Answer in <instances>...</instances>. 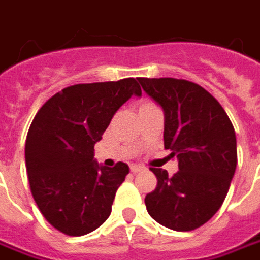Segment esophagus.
<instances>
[{"mask_svg": "<svg viewBox=\"0 0 260 260\" xmlns=\"http://www.w3.org/2000/svg\"><path fill=\"white\" fill-rule=\"evenodd\" d=\"M132 172L133 174H137V172H142V171H146V168L143 165H132Z\"/></svg>", "mask_w": 260, "mask_h": 260, "instance_id": "obj_1", "label": "esophagus"}]
</instances>
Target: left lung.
<instances>
[{
	"instance_id": "1",
	"label": "left lung",
	"mask_w": 260,
	"mask_h": 260,
	"mask_svg": "<svg viewBox=\"0 0 260 260\" xmlns=\"http://www.w3.org/2000/svg\"><path fill=\"white\" fill-rule=\"evenodd\" d=\"M165 114L164 142L179 171L150 168L157 178L146 195L147 213L159 224L191 232L218 211L237 165L235 127L224 108L198 84L175 78H139Z\"/></svg>"
}]
</instances>
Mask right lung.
<instances>
[{
    "label": "right lung",
    "mask_w": 260,
    "mask_h": 260,
    "mask_svg": "<svg viewBox=\"0 0 260 260\" xmlns=\"http://www.w3.org/2000/svg\"><path fill=\"white\" fill-rule=\"evenodd\" d=\"M132 95L135 78L63 88L37 111L25 139V168L36 204L68 236L94 232L111 213L128 165H98L94 146L113 115Z\"/></svg>",
    "instance_id": "add662e5"
}]
</instances>
